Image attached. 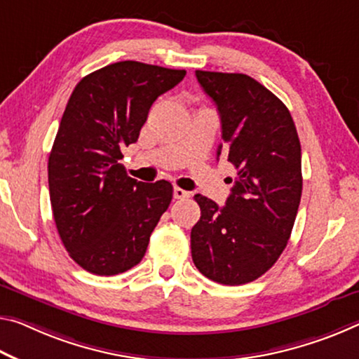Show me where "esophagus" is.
Segmentation results:
<instances>
[{"instance_id": "34e87169", "label": "esophagus", "mask_w": 359, "mask_h": 359, "mask_svg": "<svg viewBox=\"0 0 359 359\" xmlns=\"http://www.w3.org/2000/svg\"><path fill=\"white\" fill-rule=\"evenodd\" d=\"M190 196V191H187L180 187H174V198L175 200H185V198Z\"/></svg>"}]
</instances>
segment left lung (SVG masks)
I'll return each mask as SVG.
<instances>
[{"instance_id":"obj_1","label":"left lung","mask_w":359,"mask_h":359,"mask_svg":"<svg viewBox=\"0 0 359 359\" xmlns=\"http://www.w3.org/2000/svg\"><path fill=\"white\" fill-rule=\"evenodd\" d=\"M217 105L224 155L236 170L225 206L195 195L193 264L219 284L240 286L269 271L291 236L302 196V153L287 107L243 73L196 70ZM231 182V179H230Z\"/></svg>"}]
</instances>
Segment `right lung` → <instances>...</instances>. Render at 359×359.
Here are the masks:
<instances>
[{
  "label": "right lung",
  "instance_id": "1",
  "mask_svg": "<svg viewBox=\"0 0 359 359\" xmlns=\"http://www.w3.org/2000/svg\"><path fill=\"white\" fill-rule=\"evenodd\" d=\"M185 73L116 62L84 76L68 99L49 155V195L62 243L89 273L111 276L137 265L169 208L168 180L137 182L119 159L137 142L153 102Z\"/></svg>",
  "mask_w": 359,
  "mask_h": 359
}]
</instances>
